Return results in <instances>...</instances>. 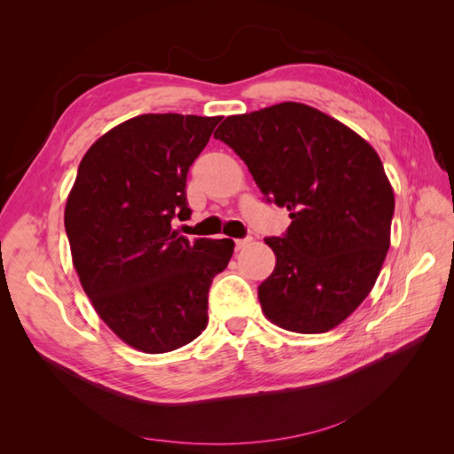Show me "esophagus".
<instances>
[{
  "mask_svg": "<svg viewBox=\"0 0 454 454\" xmlns=\"http://www.w3.org/2000/svg\"><path fill=\"white\" fill-rule=\"evenodd\" d=\"M248 242H250V239H235V248L240 250V248H244V246L248 244Z\"/></svg>",
  "mask_w": 454,
  "mask_h": 454,
  "instance_id": "1",
  "label": "esophagus"
}]
</instances>
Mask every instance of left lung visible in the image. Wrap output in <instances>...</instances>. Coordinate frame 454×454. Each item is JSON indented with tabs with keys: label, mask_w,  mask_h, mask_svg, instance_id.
<instances>
[{
	"label": "left lung",
	"mask_w": 454,
	"mask_h": 454,
	"mask_svg": "<svg viewBox=\"0 0 454 454\" xmlns=\"http://www.w3.org/2000/svg\"><path fill=\"white\" fill-rule=\"evenodd\" d=\"M246 162L267 202L290 210L269 237L277 267L257 287L267 318L325 333L360 307L390 248L394 191L377 151L318 109L282 102L231 115L214 132Z\"/></svg>",
	"instance_id": "1"
}]
</instances>
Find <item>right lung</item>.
<instances>
[{
	"label": "right lung",
	"mask_w": 454,
	"mask_h": 454,
	"mask_svg": "<svg viewBox=\"0 0 454 454\" xmlns=\"http://www.w3.org/2000/svg\"><path fill=\"white\" fill-rule=\"evenodd\" d=\"M219 121L138 115L81 159L64 212L74 267L100 318L136 350H176L208 324L210 286L235 242H189L172 219L191 215L187 172Z\"/></svg>",
	"instance_id": "add662e5"
}]
</instances>
